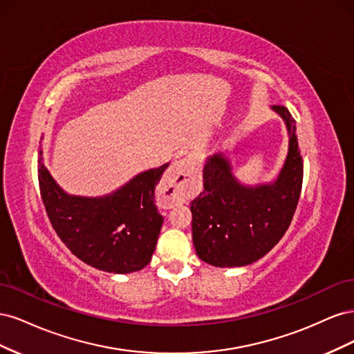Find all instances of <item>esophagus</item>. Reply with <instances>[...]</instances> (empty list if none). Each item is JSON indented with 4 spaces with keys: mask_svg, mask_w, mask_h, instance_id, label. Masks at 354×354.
Returning <instances> with one entry per match:
<instances>
[{
    "mask_svg": "<svg viewBox=\"0 0 354 354\" xmlns=\"http://www.w3.org/2000/svg\"><path fill=\"white\" fill-rule=\"evenodd\" d=\"M162 185L165 192L164 198L169 207L189 201L196 186L194 168L185 159L174 160L164 176Z\"/></svg>",
    "mask_w": 354,
    "mask_h": 354,
    "instance_id": "obj_1",
    "label": "esophagus"
}]
</instances>
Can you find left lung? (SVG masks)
<instances>
[{"instance_id":"8db88e82","label":"left lung","mask_w":354,"mask_h":354,"mask_svg":"<svg viewBox=\"0 0 354 354\" xmlns=\"http://www.w3.org/2000/svg\"><path fill=\"white\" fill-rule=\"evenodd\" d=\"M289 134L285 164L270 185L245 186L233 177L229 159L216 153L203 167V192L192 201V233L199 259L216 267L257 261L282 239L298 205L303 158L295 120L285 106L272 108Z\"/></svg>"}]
</instances>
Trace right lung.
<instances>
[{"label":"right lung","mask_w":354,"mask_h":354,"mask_svg":"<svg viewBox=\"0 0 354 354\" xmlns=\"http://www.w3.org/2000/svg\"><path fill=\"white\" fill-rule=\"evenodd\" d=\"M168 165L145 171L111 195L82 198L65 194L39 158V192L53 229L73 255L95 269L142 270L151 263L164 221L155 187Z\"/></svg>","instance_id":"add662e5"}]
</instances>
